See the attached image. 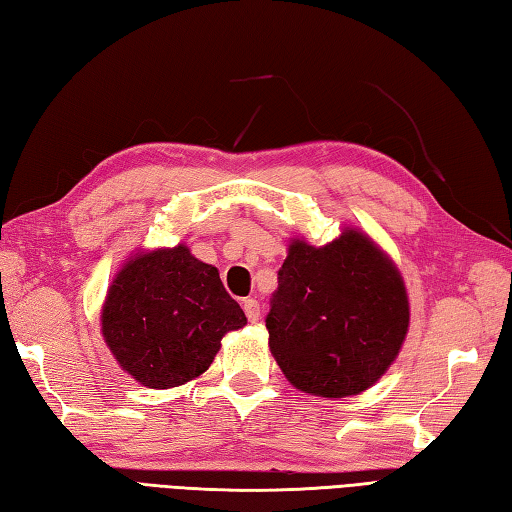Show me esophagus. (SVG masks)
Returning <instances> with one entry per match:
<instances>
[{"label": "esophagus", "mask_w": 512, "mask_h": 512, "mask_svg": "<svg viewBox=\"0 0 512 512\" xmlns=\"http://www.w3.org/2000/svg\"><path fill=\"white\" fill-rule=\"evenodd\" d=\"M244 312H246L248 321L255 323L259 319V303L255 299H246L244 301Z\"/></svg>", "instance_id": "obj_1"}]
</instances>
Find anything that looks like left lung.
<instances>
[{
	"mask_svg": "<svg viewBox=\"0 0 512 512\" xmlns=\"http://www.w3.org/2000/svg\"><path fill=\"white\" fill-rule=\"evenodd\" d=\"M266 328L281 372L312 396L372 387L396 361L409 301L394 262L356 228L321 248L292 239Z\"/></svg>",
	"mask_w": 512,
	"mask_h": 512,
	"instance_id": "8db88e82",
	"label": "left lung"
}]
</instances>
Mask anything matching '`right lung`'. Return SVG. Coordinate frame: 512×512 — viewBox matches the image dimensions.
<instances>
[{"label":"right lung","instance_id":"right-lung-1","mask_svg":"<svg viewBox=\"0 0 512 512\" xmlns=\"http://www.w3.org/2000/svg\"><path fill=\"white\" fill-rule=\"evenodd\" d=\"M101 325L129 376L169 389L204 374L222 336L244 328L246 317L217 268L178 244L129 259L107 290Z\"/></svg>","mask_w":512,"mask_h":512}]
</instances>
